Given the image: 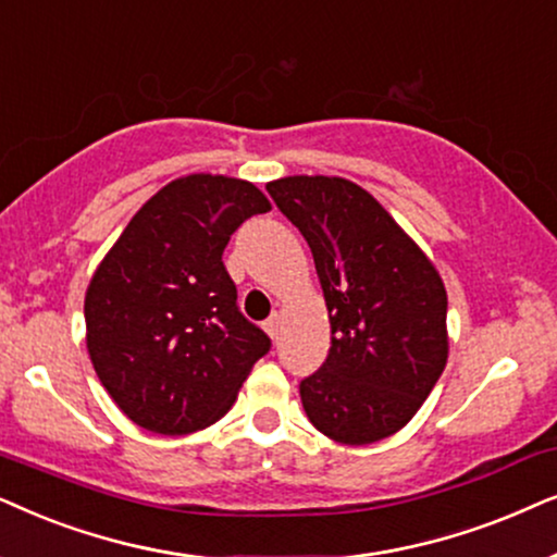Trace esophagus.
Wrapping results in <instances>:
<instances>
[{"instance_id": "esophagus-1", "label": "esophagus", "mask_w": 557, "mask_h": 557, "mask_svg": "<svg viewBox=\"0 0 557 557\" xmlns=\"http://www.w3.org/2000/svg\"><path fill=\"white\" fill-rule=\"evenodd\" d=\"M264 331L270 333V338H272V341L277 338V333H280V315H277V313L267 318V321H264Z\"/></svg>"}]
</instances>
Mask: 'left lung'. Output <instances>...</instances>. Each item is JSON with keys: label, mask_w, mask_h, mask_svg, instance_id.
Instances as JSON below:
<instances>
[{"label": "left lung", "mask_w": 557, "mask_h": 557, "mask_svg": "<svg viewBox=\"0 0 557 557\" xmlns=\"http://www.w3.org/2000/svg\"><path fill=\"white\" fill-rule=\"evenodd\" d=\"M306 236L331 348L300 382L308 420L329 438L367 446L397 433L433 392L448 359L441 274L374 196L344 177L267 183Z\"/></svg>", "instance_id": "1"}]
</instances>
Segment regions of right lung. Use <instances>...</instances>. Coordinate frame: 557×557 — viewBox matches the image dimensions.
<instances>
[{
    "instance_id": "obj_1",
    "label": "right lung",
    "mask_w": 557,
    "mask_h": 557,
    "mask_svg": "<svg viewBox=\"0 0 557 557\" xmlns=\"http://www.w3.org/2000/svg\"><path fill=\"white\" fill-rule=\"evenodd\" d=\"M267 211L247 181L177 177L103 257L86 293V346L103 389L139 428H209L270 351V336L236 306L221 259L236 228Z\"/></svg>"
}]
</instances>
